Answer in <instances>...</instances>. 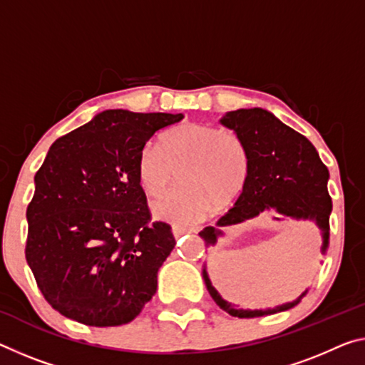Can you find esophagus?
I'll return each instance as SVG.
<instances>
[{"mask_svg":"<svg viewBox=\"0 0 365 365\" xmlns=\"http://www.w3.org/2000/svg\"><path fill=\"white\" fill-rule=\"evenodd\" d=\"M192 234V232H198V227H182V225H173L172 227V234L175 237H180L183 234Z\"/></svg>","mask_w":365,"mask_h":365,"instance_id":"esophagus-1","label":"esophagus"}]
</instances>
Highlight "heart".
Segmentation results:
<instances>
[{
	"label": "heart",
	"instance_id": "b5f03b06",
	"mask_svg": "<svg viewBox=\"0 0 365 365\" xmlns=\"http://www.w3.org/2000/svg\"><path fill=\"white\" fill-rule=\"evenodd\" d=\"M178 170V185L153 206L160 221L188 225L214 207H225L242 193L248 154L232 131L203 123H182L164 133L159 148L146 146L136 164L144 192L158 198Z\"/></svg>",
	"mask_w": 365,
	"mask_h": 365
}]
</instances>
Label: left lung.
<instances>
[{"mask_svg": "<svg viewBox=\"0 0 365 365\" xmlns=\"http://www.w3.org/2000/svg\"><path fill=\"white\" fill-rule=\"evenodd\" d=\"M221 123L232 130L247 149L248 177L234 207L216 222L200 232L206 247L216 245L222 237V227L245 222L263 211L274 210L287 219H309L322 230V253H327L329 242V214L331 196L328 193L329 172L323 164L317 149L307 138L291 126L277 120L264 108H239L227 112ZM279 221V217H274ZM205 284L219 307L229 315L239 318L264 317L284 312L302 300L307 291L292 302L276 305L266 310L235 309L234 304L224 300L212 286L203 266Z\"/></svg>", "mask_w": 365, "mask_h": 365, "instance_id": "obj_1", "label": "left lung"}]
</instances>
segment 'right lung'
Wrapping results in <instances>:
<instances>
[{"label":"right lung","instance_id":"1","mask_svg":"<svg viewBox=\"0 0 365 365\" xmlns=\"http://www.w3.org/2000/svg\"><path fill=\"white\" fill-rule=\"evenodd\" d=\"M182 118L106 110L51 144L34 177L26 259L61 315L118 327L153 299L175 239L151 224L136 164L154 133Z\"/></svg>","mask_w":365,"mask_h":365}]
</instances>
